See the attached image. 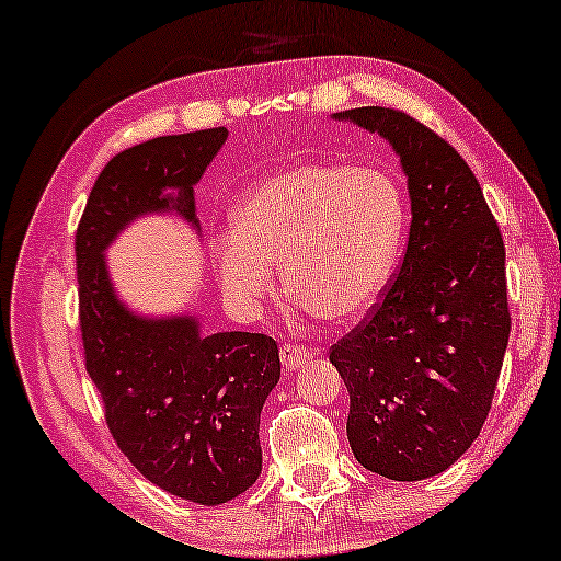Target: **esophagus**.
Here are the masks:
<instances>
[{
	"label": "esophagus",
	"mask_w": 561,
	"mask_h": 561,
	"mask_svg": "<svg viewBox=\"0 0 561 561\" xmlns=\"http://www.w3.org/2000/svg\"><path fill=\"white\" fill-rule=\"evenodd\" d=\"M279 357H282V365L287 367V370H299V367L309 363V357H312V353H309L307 347L297 345V342H284L282 350H279Z\"/></svg>",
	"instance_id": "1"
}]
</instances>
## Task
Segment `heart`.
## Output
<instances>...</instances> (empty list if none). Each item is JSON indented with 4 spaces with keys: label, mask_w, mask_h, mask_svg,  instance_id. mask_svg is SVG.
Listing matches in <instances>:
<instances>
[{
    "label": "heart",
    "mask_w": 561,
    "mask_h": 561,
    "mask_svg": "<svg viewBox=\"0 0 561 561\" xmlns=\"http://www.w3.org/2000/svg\"><path fill=\"white\" fill-rule=\"evenodd\" d=\"M408 231L400 181L378 165L297 163L254 186L214 241L221 287L241 305L274 289L330 324L360 322L380 302Z\"/></svg>",
    "instance_id": "obj_1"
}]
</instances>
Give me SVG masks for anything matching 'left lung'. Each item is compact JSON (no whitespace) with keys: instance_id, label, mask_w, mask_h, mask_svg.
<instances>
[{"instance_id":"8db88e82","label":"left lung","mask_w":561,"mask_h":561,"mask_svg":"<svg viewBox=\"0 0 561 561\" xmlns=\"http://www.w3.org/2000/svg\"><path fill=\"white\" fill-rule=\"evenodd\" d=\"M332 118L388 140L413 216L380 307L332 345L347 440L367 471L423 481L454 466L489 415L512 330L504 241L471 169L423 123L378 105Z\"/></svg>"}]
</instances>
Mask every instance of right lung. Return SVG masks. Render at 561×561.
Wrapping results in <instances>:
<instances>
[{
	"label": "right lung",
	"mask_w": 561,
	"mask_h": 561,
	"mask_svg": "<svg viewBox=\"0 0 561 561\" xmlns=\"http://www.w3.org/2000/svg\"><path fill=\"white\" fill-rule=\"evenodd\" d=\"M227 138V128H211L123 150L98 175L75 237L85 367L107 428L150 483L201 506L227 504L262 473L259 417L279 382L277 342L204 334L191 312H133L105 252L150 214L179 216L201 233L194 186Z\"/></svg>",
	"instance_id": "right-lung-1"
}]
</instances>
